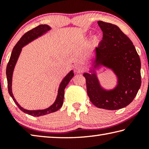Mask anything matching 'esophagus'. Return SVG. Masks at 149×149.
I'll return each mask as SVG.
<instances>
[{
    "label": "esophagus",
    "instance_id": "esophagus-1",
    "mask_svg": "<svg viewBox=\"0 0 149 149\" xmlns=\"http://www.w3.org/2000/svg\"><path fill=\"white\" fill-rule=\"evenodd\" d=\"M75 70H76V71L78 72H82L84 71V68H83V67L80 65H77V66L75 67Z\"/></svg>",
    "mask_w": 149,
    "mask_h": 149
}]
</instances>
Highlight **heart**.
<instances>
[{
    "instance_id": "obj_1",
    "label": "heart",
    "mask_w": 149,
    "mask_h": 149,
    "mask_svg": "<svg viewBox=\"0 0 149 149\" xmlns=\"http://www.w3.org/2000/svg\"><path fill=\"white\" fill-rule=\"evenodd\" d=\"M100 35L97 34V35H95L93 37L91 42H92V43L93 45H97V44L99 43V41H100Z\"/></svg>"
}]
</instances>
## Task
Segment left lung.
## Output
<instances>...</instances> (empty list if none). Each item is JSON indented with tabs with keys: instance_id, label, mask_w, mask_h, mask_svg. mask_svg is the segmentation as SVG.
Returning <instances> with one entry per match:
<instances>
[{
	"instance_id": "obj_1",
	"label": "left lung",
	"mask_w": 149,
	"mask_h": 149,
	"mask_svg": "<svg viewBox=\"0 0 149 149\" xmlns=\"http://www.w3.org/2000/svg\"><path fill=\"white\" fill-rule=\"evenodd\" d=\"M103 33L90 73H84L87 92L95 107L114 110L130 104L141 85V60L132 41L116 25L98 21ZM103 65L112 69L117 77L114 89L107 90L100 84L95 69Z\"/></svg>"
}]
</instances>
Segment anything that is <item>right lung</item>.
<instances>
[{"label":"right lung","mask_w":149,"mask_h":149,"mask_svg":"<svg viewBox=\"0 0 149 149\" xmlns=\"http://www.w3.org/2000/svg\"><path fill=\"white\" fill-rule=\"evenodd\" d=\"M51 29L49 26L48 25H39L35 28L32 29L30 31L26 33L23 36L21 37V39L19 40V41L17 42L16 45H15L13 50H12V54L10 58L9 62L8 63L6 67V77H7V81H8V93L10 95L13 99L14 102L16 103V105L18 107V108L21 110L22 112H24L26 114L29 115H31L32 116H44L46 114H50V113L54 112L58 110L60 108L62 107L63 104V101H64V89L67 85L68 84L70 81L71 80L73 76L74 75L73 70H71L68 74L64 77V79L60 83V86L58 88V95L56 97V100L50 107L46 108L44 110H28L25 109V108H22L20 106L13 95L12 91V75H13V72L16 65V62L18 59L20 53H21L22 49L24 46H26L29 42L33 41V40L36 39L38 37L42 36V35L46 33L49 31Z\"/></svg>","instance_id":"add662e5"}]
</instances>
